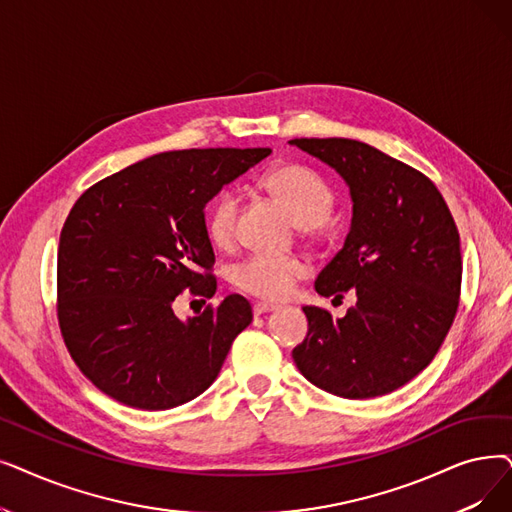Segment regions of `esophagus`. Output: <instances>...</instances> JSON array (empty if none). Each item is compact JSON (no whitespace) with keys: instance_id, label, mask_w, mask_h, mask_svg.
<instances>
[{"instance_id":"esophagus-1","label":"esophagus","mask_w":512,"mask_h":512,"mask_svg":"<svg viewBox=\"0 0 512 512\" xmlns=\"http://www.w3.org/2000/svg\"><path fill=\"white\" fill-rule=\"evenodd\" d=\"M274 309H276V305H272V303H255L253 314L261 316V314H268V311H274Z\"/></svg>"}]
</instances>
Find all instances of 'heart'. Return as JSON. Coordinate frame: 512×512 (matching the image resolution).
I'll return each mask as SVG.
<instances>
[{"instance_id": "heart-1", "label": "heart", "mask_w": 512, "mask_h": 512, "mask_svg": "<svg viewBox=\"0 0 512 512\" xmlns=\"http://www.w3.org/2000/svg\"><path fill=\"white\" fill-rule=\"evenodd\" d=\"M263 188L291 213L301 228H316L330 215L332 192L318 173L301 165H278L263 175ZM240 198L234 190L221 192L207 213V236L213 247L230 249L236 240ZM307 274L299 257L251 255L232 270V282L242 293L263 301H280L293 293Z\"/></svg>"}]
</instances>
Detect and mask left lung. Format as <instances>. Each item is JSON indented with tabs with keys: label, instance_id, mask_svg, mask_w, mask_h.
<instances>
[{
	"label": "left lung",
	"instance_id": "obj_1",
	"mask_svg": "<svg viewBox=\"0 0 512 512\" xmlns=\"http://www.w3.org/2000/svg\"><path fill=\"white\" fill-rule=\"evenodd\" d=\"M288 144L335 169L353 215L343 249L316 278V293L358 301L343 318L305 305L307 337L293 349L305 379L332 395L391 393L425 370L454 322L462 257L443 196L427 175L358 140Z\"/></svg>",
	"mask_w": 512,
	"mask_h": 512
}]
</instances>
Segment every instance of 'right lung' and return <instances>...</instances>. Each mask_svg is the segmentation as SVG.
<instances>
[{
  "label": "right lung",
  "mask_w": 512,
  "mask_h": 512,
  "mask_svg": "<svg viewBox=\"0 0 512 512\" xmlns=\"http://www.w3.org/2000/svg\"><path fill=\"white\" fill-rule=\"evenodd\" d=\"M270 152H161L79 196L60 232L58 322L71 358L100 391L131 408L169 410L217 379L253 320L249 301L228 295L186 322L173 301L186 288L215 295L205 207Z\"/></svg>",
  "instance_id": "right-lung-1"
}]
</instances>
